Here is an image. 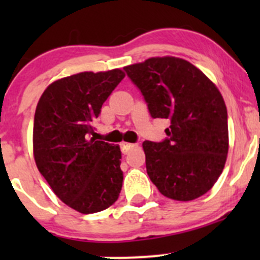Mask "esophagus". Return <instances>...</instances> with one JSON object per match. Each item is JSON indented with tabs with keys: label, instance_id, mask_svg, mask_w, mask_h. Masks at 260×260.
<instances>
[{
	"label": "esophagus",
	"instance_id": "esophagus-1",
	"mask_svg": "<svg viewBox=\"0 0 260 260\" xmlns=\"http://www.w3.org/2000/svg\"><path fill=\"white\" fill-rule=\"evenodd\" d=\"M120 147H122V152L124 154H127L128 152L131 151L132 148H135V147H137V145L136 143H128V142H123L122 145H120Z\"/></svg>",
	"mask_w": 260,
	"mask_h": 260
}]
</instances>
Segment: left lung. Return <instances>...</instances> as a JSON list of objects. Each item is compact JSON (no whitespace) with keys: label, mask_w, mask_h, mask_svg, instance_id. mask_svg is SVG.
<instances>
[{"label":"left lung","mask_w":260,"mask_h":260,"mask_svg":"<svg viewBox=\"0 0 260 260\" xmlns=\"http://www.w3.org/2000/svg\"><path fill=\"white\" fill-rule=\"evenodd\" d=\"M124 72L142 93L151 117L170 122L164 141L143 142L149 179L174 200L203 196L221 175L229 148L220 91L201 70L179 57H151Z\"/></svg>","instance_id":"8db88e82"}]
</instances>
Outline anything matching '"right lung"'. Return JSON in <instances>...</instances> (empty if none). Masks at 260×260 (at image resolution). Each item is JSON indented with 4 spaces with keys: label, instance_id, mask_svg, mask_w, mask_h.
Listing matches in <instances>:
<instances>
[{
    "label": "right lung",
    "instance_id": "obj_1",
    "mask_svg": "<svg viewBox=\"0 0 260 260\" xmlns=\"http://www.w3.org/2000/svg\"><path fill=\"white\" fill-rule=\"evenodd\" d=\"M123 78L119 69L62 78L50 84L36 107V166L55 195L81 214L106 210L122 190L119 147L90 135L102 106Z\"/></svg>",
    "mask_w": 260,
    "mask_h": 260
}]
</instances>
